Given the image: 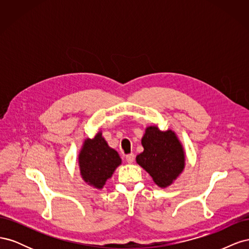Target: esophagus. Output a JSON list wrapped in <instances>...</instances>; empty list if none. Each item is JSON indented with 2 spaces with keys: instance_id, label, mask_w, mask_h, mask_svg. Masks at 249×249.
<instances>
[{
  "instance_id": "esophagus-1",
  "label": "esophagus",
  "mask_w": 249,
  "mask_h": 249,
  "mask_svg": "<svg viewBox=\"0 0 249 249\" xmlns=\"http://www.w3.org/2000/svg\"><path fill=\"white\" fill-rule=\"evenodd\" d=\"M125 160H126V162L127 163H133L134 162V160H135V155L134 154H129V155H126L125 156Z\"/></svg>"
}]
</instances>
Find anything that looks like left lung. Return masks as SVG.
<instances>
[{
    "label": "left lung",
    "mask_w": 249,
    "mask_h": 249,
    "mask_svg": "<svg viewBox=\"0 0 249 249\" xmlns=\"http://www.w3.org/2000/svg\"><path fill=\"white\" fill-rule=\"evenodd\" d=\"M141 143L144 150L136 157L137 163L158 186H169L185 166L184 149L175 132H162L157 126H148Z\"/></svg>",
    "instance_id": "left-lung-1"
}]
</instances>
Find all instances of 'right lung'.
Masks as SVG:
<instances>
[{
	"mask_svg": "<svg viewBox=\"0 0 249 249\" xmlns=\"http://www.w3.org/2000/svg\"><path fill=\"white\" fill-rule=\"evenodd\" d=\"M81 176L88 185L103 188L122 160L116 150L111 148L97 133L93 139H86L79 155Z\"/></svg>",
	"mask_w": 249,
	"mask_h": 249,
	"instance_id": "add662e5",
	"label": "right lung"
}]
</instances>
